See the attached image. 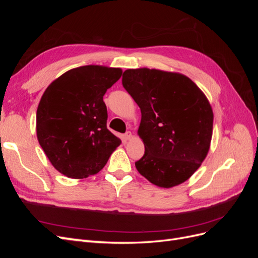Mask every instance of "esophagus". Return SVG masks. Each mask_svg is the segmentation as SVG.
Masks as SVG:
<instances>
[{
  "label": "esophagus",
  "instance_id": "obj_1",
  "mask_svg": "<svg viewBox=\"0 0 258 258\" xmlns=\"http://www.w3.org/2000/svg\"><path fill=\"white\" fill-rule=\"evenodd\" d=\"M123 138H124V140H126V141H130V140L132 139V134L130 131H128V132H126V134L123 135Z\"/></svg>",
  "mask_w": 258,
  "mask_h": 258
}]
</instances>
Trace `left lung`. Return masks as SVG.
Wrapping results in <instances>:
<instances>
[{"instance_id":"1","label":"left lung","mask_w":258,"mask_h":258,"mask_svg":"<svg viewBox=\"0 0 258 258\" xmlns=\"http://www.w3.org/2000/svg\"><path fill=\"white\" fill-rule=\"evenodd\" d=\"M122 86L141 110L138 136L144 143L139 173L171 188L187 181L210 150L214 115L208 98L189 77L156 69H128Z\"/></svg>"}]
</instances>
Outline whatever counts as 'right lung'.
<instances>
[{"mask_svg":"<svg viewBox=\"0 0 258 258\" xmlns=\"http://www.w3.org/2000/svg\"><path fill=\"white\" fill-rule=\"evenodd\" d=\"M122 70L105 66L71 69L54 80L36 111V136L53 168L71 178L97 174L121 143L106 128L103 96Z\"/></svg>","mask_w":258,"mask_h":258,"instance_id":"add662e5","label":"right lung"}]
</instances>
